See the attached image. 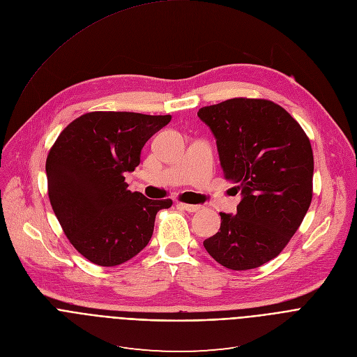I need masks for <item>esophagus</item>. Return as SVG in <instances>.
<instances>
[{
	"instance_id": "esophagus-1",
	"label": "esophagus",
	"mask_w": 357,
	"mask_h": 357,
	"mask_svg": "<svg viewBox=\"0 0 357 357\" xmlns=\"http://www.w3.org/2000/svg\"><path fill=\"white\" fill-rule=\"evenodd\" d=\"M185 211H188V212H198V211H201V205H192V204H183V202H181L179 204Z\"/></svg>"
}]
</instances>
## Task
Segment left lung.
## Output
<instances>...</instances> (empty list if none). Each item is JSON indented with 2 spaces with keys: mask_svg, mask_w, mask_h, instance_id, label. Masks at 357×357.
I'll list each match as a JSON object with an SVG mask.
<instances>
[{
  "mask_svg": "<svg viewBox=\"0 0 357 357\" xmlns=\"http://www.w3.org/2000/svg\"><path fill=\"white\" fill-rule=\"evenodd\" d=\"M198 116L217 139L225 178L243 194L236 215L221 212L220 231L204 247L229 270L257 268L286 248L312 204L310 139L267 99L234 98L201 107Z\"/></svg>",
  "mask_w": 357,
  "mask_h": 357,
  "instance_id": "8db88e82",
  "label": "left lung"
}]
</instances>
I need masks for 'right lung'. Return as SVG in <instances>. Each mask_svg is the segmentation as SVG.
Wrapping results in <instances>:
<instances>
[{
	"label": "right lung",
	"instance_id": "1",
	"mask_svg": "<svg viewBox=\"0 0 357 357\" xmlns=\"http://www.w3.org/2000/svg\"><path fill=\"white\" fill-rule=\"evenodd\" d=\"M172 116L89 112L68 123L45 160L49 199L68 238L84 258L102 267L126 263L153 234L158 211L172 199L132 192L125 174L140 151Z\"/></svg>",
	"mask_w": 357,
	"mask_h": 357
}]
</instances>
